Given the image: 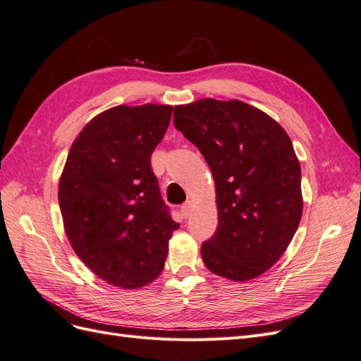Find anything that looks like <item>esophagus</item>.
Here are the masks:
<instances>
[{
  "label": "esophagus",
  "instance_id": "1",
  "mask_svg": "<svg viewBox=\"0 0 361 361\" xmlns=\"http://www.w3.org/2000/svg\"><path fill=\"white\" fill-rule=\"evenodd\" d=\"M192 203L191 202H187L185 204H182V207H180V214H182V216L183 218H188L191 214H192Z\"/></svg>",
  "mask_w": 361,
  "mask_h": 361
}]
</instances>
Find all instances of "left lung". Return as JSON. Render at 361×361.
I'll use <instances>...</instances> for the list:
<instances>
[{"label": "left lung", "instance_id": "left-lung-1", "mask_svg": "<svg viewBox=\"0 0 361 361\" xmlns=\"http://www.w3.org/2000/svg\"><path fill=\"white\" fill-rule=\"evenodd\" d=\"M174 126L215 180L218 227L202 244L206 268L233 281L264 274L302 215L301 167L286 130L256 106L212 97L174 106Z\"/></svg>", "mask_w": 361, "mask_h": 361}]
</instances>
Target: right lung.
I'll use <instances>...</instances> for the list:
<instances>
[{
    "mask_svg": "<svg viewBox=\"0 0 361 361\" xmlns=\"http://www.w3.org/2000/svg\"><path fill=\"white\" fill-rule=\"evenodd\" d=\"M171 111L158 104L113 106L84 126L64 164V232L85 267L117 288L138 289L158 279L179 228L150 166Z\"/></svg>",
    "mask_w": 361,
    "mask_h": 361,
    "instance_id": "right-lung-1",
    "label": "right lung"
}]
</instances>
